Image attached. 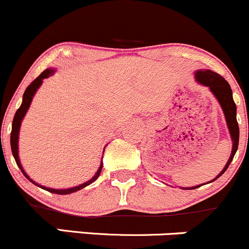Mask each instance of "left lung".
<instances>
[{
    "mask_svg": "<svg viewBox=\"0 0 249 249\" xmlns=\"http://www.w3.org/2000/svg\"><path fill=\"white\" fill-rule=\"evenodd\" d=\"M196 79L199 84L209 87V89H211L212 93L214 94V97L217 98V101L219 102L223 112H224L225 121H227V125H228V129H229L230 137H231V140H232L231 155H230L229 160H228V163L225 164L224 169H223V170L218 174V176H217L216 178H213L212 181H210V182H213L216 181L219 176H222L223 174L225 173L228 166H229L230 163H231L235 153H236L237 147H239L240 129H239V124H237V120H236V106H235V102L234 99H232V91L231 89H230V85L228 84V81L223 78V76L219 75V74L214 73V71H209V69H205V71H196ZM200 186L191 187V188L194 189V188H198V187Z\"/></svg>",
    "mask_w": 249,
    "mask_h": 249,
    "instance_id": "left-lung-1",
    "label": "left lung"
}]
</instances>
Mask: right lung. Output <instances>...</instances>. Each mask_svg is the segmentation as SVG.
I'll list each match as a JSON object with an SVG mask.
<instances>
[{"label": "right lung", "instance_id": "1", "mask_svg": "<svg viewBox=\"0 0 249 249\" xmlns=\"http://www.w3.org/2000/svg\"><path fill=\"white\" fill-rule=\"evenodd\" d=\"M53 73H55V69H51V68L45 69L44 71H42V74H40V75L38 76V78H36L35 80H33L32 83L30 84L29 87H27V89H26V91H25L24 96H22L21 106H20L19 109L17 110V112H15L14 120H13L12 133H10V147H12V153H13V157H14L15 162H17L18 166H19L20 170H21V173L24 174L25 178H26L27 180L32 182V183L36 184V186H38V187H40V188L45 189V191L50 192V193H55V194H71V193H74V192L79 191V189L84 188V187L89 186V184H91L93 181H96L97 178H98L99 174H101L102 168H103V163H102L101 166H99V168H98V170H97L96 175H94L93 178H92L89 181L85 182V183L79 184V186L73 187V188L53 189V188H48V187H44V186H40V184L36 183L35 181L31 180V178H29V175H27V174L25 173L24 169H22L21 163H20V160H19V148H18V142H19V130H20V125H21V121H22V119H24L25 115H26L27 110H29V107L31 106V102H32L33 96H35V93H36V92H37V89H39V86L42 85L43 80H44V79L49 78V76H50V75H53Z\"/></svg>", "mask_w": 249, "mask_h": 249}]
</instances>
